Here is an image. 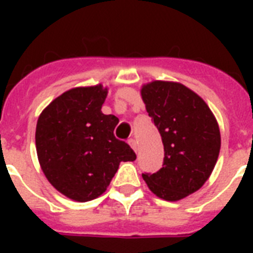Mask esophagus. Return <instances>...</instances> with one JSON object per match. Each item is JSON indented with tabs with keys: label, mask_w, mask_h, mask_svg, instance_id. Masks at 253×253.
Masks as SVG:
<instances>
[{
	"label": "esophagus",
	"mask_w": 253,
	"mask_h": 253,
	"mask_svg": "<svg viewBox=\"0 0 253 253\" xmlns=\"http://www.w3.org/2000/svg\"><path fill=\"white\" fill-rule=\"evenodd\" d=\"M128 144H130V147L135 151V152H138V144H136V140H135L134 138H131L130 140H128Z\"/></svg>",
	"instance_id": "esophagus-1"
}]
</instances>
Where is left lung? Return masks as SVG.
Segmentation results:
<instances>
[{
	"instance_id": "left-lung-1",
	"label": "left lung",
	"mask_w": 253,
	"mask_h": 253,
	"mask_svg": "<svg viewBox=\"0 0 253 253\" xmlns=\"http://www.w3.org/2000/svg\"><path fill=\"white\" fill-rule=\"evenodd\" d=\"M140 94L164 144L163 168L143 173V180L159 198L180 201L211 174L220 151L219 126L208 103L180 83L151 81Z\"/></svg>"
}]
</instances>
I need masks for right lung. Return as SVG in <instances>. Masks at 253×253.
Returning <instances> with one entry per match:
<instances>
[{
  "instance_id": "1",
  "label": "right lung",
  "mask_w": 253,
  "mask_h": 253,
  "mask_svg": "<svg viewBox=\"0 0 253 253\" xmlns=\"http://www.w3.org/2000/svg\"><path fill=\"white\" fill-rule=\"evenodd\" d=\"M107 97L102 84L64 91L42 111L35 131L38 160L57 192L77 202L99 197L121 162L136 155L114 136L119 119L103 114Z\"/></svg>"
}]
</instances>
